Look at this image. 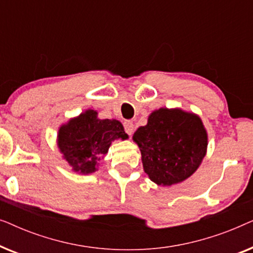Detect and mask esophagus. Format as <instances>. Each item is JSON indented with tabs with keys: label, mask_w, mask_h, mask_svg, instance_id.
Returning a JSON list of instances; mask_svg holds the SVG:
<instances>
[{
	"label": "esophagus",
	"mask_w": 253,
	"mask_h": 253,
	"mask_svg": "<svg viewBox=\"0 0 253 253\" xmlns=\"http://www.w3.org/2000/svg\"><path fill=\"white\" fill-rule=\"evenodd\" d=\"M133 129H134L133 123L131 122V121H126V122H124V130H126V132L127 134H132Z\"/></svg>",
	"instance_id": "esophagus-1"
}]
</instances>
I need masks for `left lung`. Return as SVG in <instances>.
Masks as SVG:
<instances>
[{"label": "left lung", "mask_w": 253, "mask_h": 253, "mask_svg": "<svg viewBox=\"0 0 253 253\" xmlns=\"http://www.w3.org/2000/svg\"><path fill=\"white\" fill-rule=\"evenodd\" d=\"M144 170L158 185L184 181L206 154L207 133L202 120L181 109L160 108L133 134Z\"/></svg>", "instance_id": "8db88e82"}]
</instances>
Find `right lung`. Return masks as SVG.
<instances>
[{
	"mask_svg": "<svg viewBox=\"0 0 253 253\" xmlns=\"http://www.w3.org/2000/svg\"><path fill=\"white\" fill-rule=\"evenodd\" d=\"M88 109L69 121L58 131V147L75 171L91 174L98 161L107 154L113 140L126 139L123 126L116 120H99Z\"/></svg>",
	"mask_w": 253,
	"mask_h": 253,
	"instance_id": "right-lung-1",
	"label": "right lung"
}]
</instances>
